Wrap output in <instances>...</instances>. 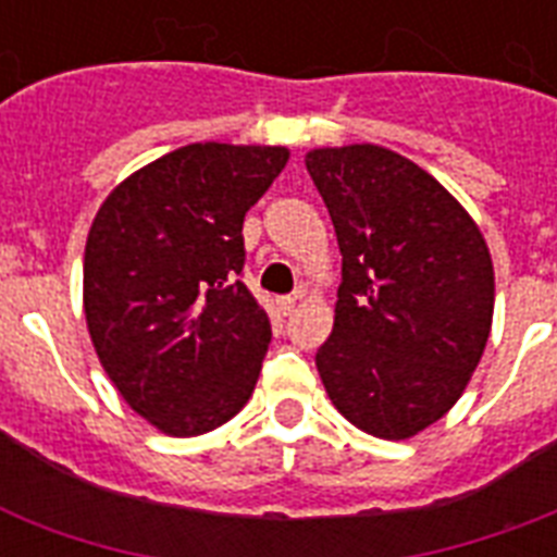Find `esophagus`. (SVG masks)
I'll return each mask as SVG.
<instances>
[{
	"instance_id": "1",
	"label": "esophagus",
	"mask_w": 557,
	"mask_h": 557,
	"mask_svg": "<svg viewBox=\"0 0 557 557\" xmlns=\"http://www.w3.org/2000/svg\"><path fill=\"white\" fill-rule=\"evenodd\" d=\"M300 297H304V292H295V295L280 297V300H277L280 312H283V314H292V312H295V306H297V300H300Z\"/></svg>"
}]
</instances>
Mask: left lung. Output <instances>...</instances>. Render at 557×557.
I'll return each mask as SVG.
<instances>
[{"label": "left lung", "instance_id": "left-lung-1", "mask_svg": "<svg viewBox=\"0 0 557 557\" xmlns=\"http://www.w3.org/2000/svg\"><path fill=\"white\" fill-rule=\"evenodd\" d=\"M306 170L341 248L335 326L314 364L332 405L381 440L448 413L483 358L492 253L468 210L405 156L323 147Z\"/></svg>", "mask_w": 557, "mask_h": 557}]
</instances>
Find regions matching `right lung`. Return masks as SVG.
<instances>
[{"mask_svg":"<svg viewBox=\"0 0 557 557\" xmlns=\"http://www.w3.org/2000/svg\"><path fill=\"white\" fill-rule=\"evenodd\" d=\"M286 147L187 144L121 182L83 257V309L126 405L170 436H199L251 398L271 344L243 280V222Z\"/></svg>","mask_w":557,"mask_h":557,"instance_id":"obj_1","label":"right lung"}]
</instances>
